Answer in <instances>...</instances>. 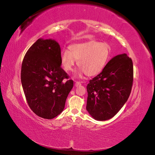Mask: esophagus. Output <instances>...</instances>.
<instances>
[{"label": "esophagus", "mask_w": 155, "mask_h": 155, "mask_svg": "<svg viewBox=\"0 0 155 155\" xmlns=\"http://www.w3.org/2000/svg\"><path fill=\"white\" fill-rule=\"evenodd\" d=\"M79 85H81V82L76 81V83H75V86H76V87H79Z\"/></svg>", "instance_id": "esophagus-1"}]
</instances>
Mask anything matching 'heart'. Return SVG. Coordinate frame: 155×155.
Listing matches in <instances>:
<instances>
[{
	"label": "heart",
	"mask_w": 155,
	"mask_h": 155,
	"mask_svg": "<svg viewBox=\"0 0 155 155\" xmlns=\"http://www.w3.org/2000/svg\"><path fill=\"white\" fill-rule=\"evenodd\" d=\"M61 54V63L67 71H71L78 61L80 67L78 76L83 74L88 76L99 74L109 61L110 55V46L107 43L88 41L87 43L74 44Z\"/></svg>",
	"instance_id": "b5f03b06"
}]
</instances>
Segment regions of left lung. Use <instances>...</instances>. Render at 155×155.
<instances>
[{"label": "left lung", "mask_w": 155, "mask_h": 155, "mask_svg": "<svg viewBox=\"0 0 155 155\" xmlns=\"http://www.w3.org/2000/svg\"><path fill=\"white\" fill-rule=\"evenodd\" d=\"M133 81L132 59L126 54L112 58L87 85L86 109L89 114L97 121L114 117L127 101Z\"/></svg>", "instance_id": "1"}]
</instances>
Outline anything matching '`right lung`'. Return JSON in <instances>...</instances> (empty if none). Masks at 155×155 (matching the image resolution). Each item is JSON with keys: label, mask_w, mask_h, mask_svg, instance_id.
Here are the masks:
<instances>
[{"label": "right lung", "mask_w": 155, "mask_h": 155, "mask_svg": "<svg viewBox=\"0 0 155 155\" xmlns=\"http://www.w3.org/2000/svg\"><path fill=\"white\" fill-rule=\"evenodd\" d=\"M61 48L52 39L40 38L27 51L21 67V83L31 110L45 119L61 113L73 81L61 67Z\"/></svg>", "instance_id": "right-lung-1"}]
</instances>
